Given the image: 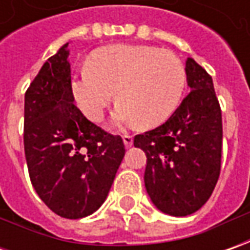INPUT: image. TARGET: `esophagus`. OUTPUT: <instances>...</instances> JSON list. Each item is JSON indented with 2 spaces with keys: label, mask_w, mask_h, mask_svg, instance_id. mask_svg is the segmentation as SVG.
<instances>
[{
  "label": "esophagus",
  "mask_w": 250,
  "mask_h": 250,
  "mask_svg": "<svg viewBox=\"0 0 250 250\" xmlns=\"http://www.w3.org/2000/svg\"><path fill=\"white\" fill-rule=\"evenodd\" d=\"M122 139H124V143H125V147H130L133 145V138L130 135H124Z\"/></svg>",
  "instance_id": "obj_1"
}]
</instances>
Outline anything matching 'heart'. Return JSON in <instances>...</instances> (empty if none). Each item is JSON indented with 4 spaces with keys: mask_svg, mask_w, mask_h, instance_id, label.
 Here are the masks:
<instances>
[{
    "mask_svg": "<svg viewBox=\"0 0 250 250\" xmlns=\"http://www.w3.org/2000/svg\"><path fill=\"white\" fill-rule=\"evenodd\" d=\"M187 89V71L171 51L143 44H111L89 57V68L72 76L71 91L83 115L100 122L117 97L114 120L154 128L177 111ZM116 94H113V91Z\"/></svg>",
    "mask_w": 250,
    "mask_h": 250,
    "instance_id": "b5f03b06",
    "label": "heart"
}]
</instances>
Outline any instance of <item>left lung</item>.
Wrapping results in <instances>:
<instances>
[{"label": "left lung", "mask_w": 250, "mask_h": 250, "mask_svg": "<svg viewBox=\"0 0 250 250\" xmlns=\"http://www.w3.org/2000/svg\"><path fill=\"white\" fill-rule=\"evenodd\" d=\"M190 93L156 129L136 135L135 147L147 157L145 187L163 213L184 217L211 196L221 169L223 120L213 79L188 58Z\"/></svg>", "instance_id": "left-lung-1"}]
</instances>
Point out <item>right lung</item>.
<instances>
[{"mask_svg":"<svg viewBox=\"0 0 250 250\" xmlns=\"http://www.w3.org/2000/svg\"><path fill=\"white\" fill-rule=\"evenodd\" d=\"M66 47L44 62L24 93L23 143L37 195L55 214L76 220L104 203L125 146L73 104Z\"/></svg>","mask_w":250,"mask_h":250,"instance_id":"right-lung-1","label":"right lung"}]
</instances>
